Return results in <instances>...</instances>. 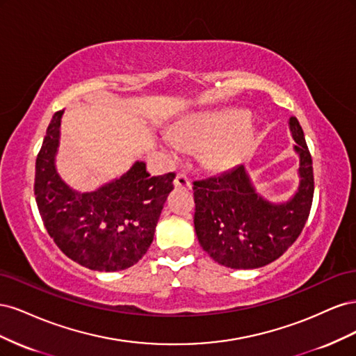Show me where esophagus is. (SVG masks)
Returning <instances> with one entry per match:
<instances>
[{
    "mask_svg": "<svg viewBox=\"0 0 356 356\" xmlns=\"http://www.w3.org/2000/svg\"><path fill=\"white\" fill-rule=\"evenodd\" d=\"M174 186L178 187V188H191V182L190 179L187 178L186 174H179L175 177V181H174Z\"/></svg>",
    "mask_w": 356,
    "mask_h": 356,
    "instance_id": "esophagus-1",
    "label": "esophagus"
}]
</instances>
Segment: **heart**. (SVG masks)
<instances>
[{"mask_svg": "<svg viewBox=\"0 0 356 356\" xmlns=\"http://www.w3.org/2000/svg\"><path fill=\"white\" fill-rule=\"evenodd\" d=\"M248 122L250 115L243 111L191 115L174 129L172 136L175 143H169V148L174 153L179 152V147L204 148V163L211 169H232L241 163L250 148L251 131Z\"/></svg>", "mask_w": 356, "mask_h": 356, "instance_id": "heart-1", "label": "heart"}]
</instances>
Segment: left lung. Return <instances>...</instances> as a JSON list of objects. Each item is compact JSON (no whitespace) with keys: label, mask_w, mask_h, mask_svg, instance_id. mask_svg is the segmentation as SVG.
I'll return each mask as SVG.
<instances>
[{"label":"left lung","mask_w":356,"mask_h":356,"mask_svg":"<svg viewBox=\"0 0 356 356\" xmlns=\"http://www.w3.org/2000/svg\"><path fill=\"white\" fill-rule=\"evenodd\" d=\"M300 154V187L284 204H272L254 191L243 166L193 182L195 230L200 246L230 268H257L277 260L303 232L314 200L315 179L303 129L289 120Z\"/></svg>","instance_id":"obj_1"}]
</instances>
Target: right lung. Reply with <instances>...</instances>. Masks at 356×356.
Returning a JSON list of instances; mask_svg holds the SVG:
<instances>
[{
    "label": "right lung",
    "instance_id": "add662e5",
    "mask_svg": "<svg viewBox=\"0 0 356 356\" xmlns=\"http://www.w3.org/2000/svg\"><path fill=\"white\" fill-rule=\"evenodd\" d=\"M63 111L53 115L35 161L34 195L50 238L71 260L90 270L115 272L148 251L175 172L152 177L136 161L120 179L93 193H77L55 169Z\"/></svg>",
    "mask_w": 356,
    "mask_h": 356
}]
</instances>
